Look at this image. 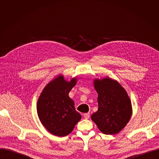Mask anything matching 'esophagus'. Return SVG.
<instances>
[{"label": "esophagus", "instance_id": "34e87169", "mask_svg": "<svg viewBox=\"0 0 159 159\" xmlns=\"http://www.w3.org/2000/svg\"><path fill=\"white\" fill-rule=\"evenodd\" d=\"M84 118L86 119H89V117H90V113H85V114L84 115Z\"/></svg>", "mask_w": 159, "mask_h": 159}]
</instances>
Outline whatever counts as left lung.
I'll return each mask as SVG.
<instances>
[{"instance_id": "obj_1", "label": "left lung", "mask_w": 159, "mask_h": 159, "mask_svg": "<svg viewBox=\"0 0 159 159\" xmlns=\"http://www.w3.org/2000/svg\"><path fill=\"white\" fill-rule=\"evenodd\" d=\"M98 93V110L91 115L92 121L103 133H118L129 122L132 113L129 96L117 81L109 78L95 80Z\"/></svg>"}]
</instances>
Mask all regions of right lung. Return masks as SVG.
I'll list each match as a JSON object with an SVG mask.
<instances>
[{
	"instance_id": "obj_1",
	"label": "right lung",
	"mask_w": 159,
	"mask_h": 159,
	"mask_svg": "<svg viewBox=\"0 0 159 159\" xmlns=\"http://www.w3.org/2000/svg\"><path fill=\"white\" fill-rule=\"evenodd\" d=\"M75 84V78L66 81L62 75L57 77L46 86L38 100V117L48 131L56 136L68 135L81 118L68 95Z\"/></svg>"
}]
</instances>
